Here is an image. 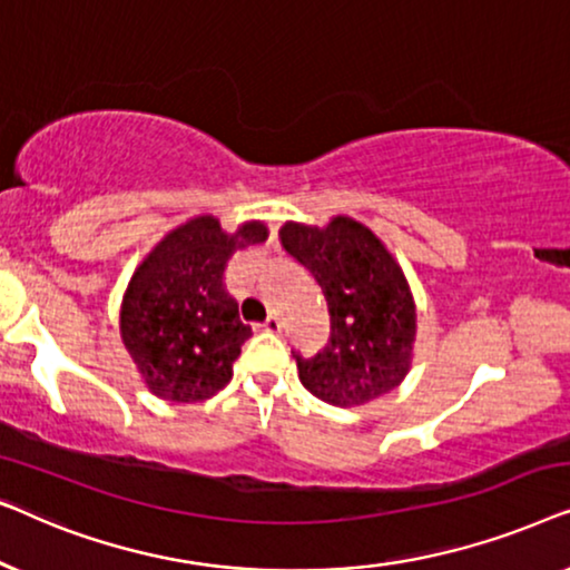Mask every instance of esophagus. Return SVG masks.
I'll return each instance as SVG.
<instances>
[{
  "mask_svg": "<svg viewBox=\"0 0 570 570\" xmlns=\"http://www.w3.org/2000/svg\"><path fill=\"white\" fill-rule=\"evenodd\" d=\"M259 326H262L264 332H269V334H279V332H283V322H279L277 314H269Z\"/></svg>",
  "mask_w": 570,
  "mask_h": 570,
  "instance_id": "obj_1",
  "label": "esophagus"
}]
</instances>
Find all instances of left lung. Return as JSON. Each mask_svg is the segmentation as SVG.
<instances>
[{"label":"left lung","instance_id":"obj_1","mask_svg":"<svg viewBox=\"0 0 570 570\" xmlns=\"http://www.w3.org/2000/svg\"><path fill=\"white\" fill-rule=\"evenodd\" d=\"M279 240L316 277L330 306L326 347L314 357L293 350L301 384L334 407H357L400 386L417 314L407 277L376 233L337 215L326 228L285 223Z\"/></svg>","mask_w":570,"mask_h":570}]
</instances>
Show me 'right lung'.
Masks as SVG:
<instances>
[{"mask_svg": "<svg viewBox=\"0 0 570 570\" xmlns=\"http://www.w3.org/2000/svg\"><path fill=\"white\" fill-rule=\"evenodd\" d=\"M264 240L259 220L225 233L217 217L199 215L139 264L121 301V340L155 396L189 404L228 384L252 326L225 291V267L236 248Z\"/></svg>", "mask_w": 570, "mask_h": 570, "instance_id": "add662e5", "label": "right lung"}]
</instances>
